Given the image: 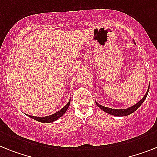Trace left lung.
Returning a JSON list of instances; mask_svg holds the SVG:
<instances>
[{"label":"left lung","mask_w":157,"mask_h":157,"mask_svg":"<svg viewBox=\"0 0 157 157\" xmlns=\"http://www.w3.org/2000/svg\"><path fill=\"white\" fill-rule=\"evenodd\" d=\"M148 91H149V89H148V90H147V92H146V94L144 96L143 98H142L141 100L139 101V102H137V103L136 104V105H134L133 106H132V107L128 108V109H110V108L105 107V106H102V105H99L97 101H96V104H97V106H98V107L100 108L101 110H103L104 112L109 113V114H110V115L117 116V117H125V116L130 115L131 113H132L133 112H135L136 110V109H137L138 108H139L140 106L142 105V103H143L144 101V100H145L146 97H147V96H148Z\"/></svg>","instance_id":"left-lung-1"}]
</instances>
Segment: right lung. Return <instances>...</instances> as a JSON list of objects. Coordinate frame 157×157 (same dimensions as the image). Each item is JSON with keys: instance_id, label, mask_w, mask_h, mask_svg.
I'll return each mask as SVG.
<instances>
[{"instance_id": "1", "label": "right lung", "mask_w": 157, "mask_h": 157, "mask_svg": "<svg viewBox=\"0 0 157 157\" xmlns=\"http://www.w3.org/2000/svg\"><path fill=\"white\" fill-rule=\"evenodd\" d=\"M69 105H70V100H69V101L68 102V104H67L64 108H62V109H60V111L53 113L52 115L47 116V117H33V116L27 115V114H26V115H27L28 117L33 118V119L39 121V122H42V123H51V122H53V121H56V120L58 119V118H60V117H62L64 113H65V112L67 111V109H68Z\"/></svg>"}]
</instances>
